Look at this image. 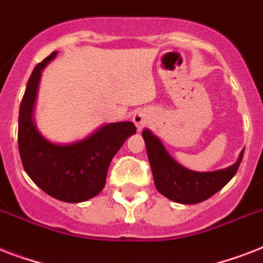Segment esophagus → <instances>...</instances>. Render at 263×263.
Returning <instances> with one entry per match:
<instances>
[{
  "instance_id": "34e87169",
  "label": "esophagus",
  "mask_w": 263,
  "mask_h": 263,
  "mask_svg": "<svg viewBox=\"0 0 263 263\" xmlns=\"http://www.w3.org/2000/svg\"><path fill=\"white\" fill-rule=\"evenodd\" d=\"M132 121L135 123L136 128L140 129V128H143L144 125H146V123H147V117H146V115H144L143 111H138V113H135L134 117H132Z\"/></svg>"
}]
</instances>
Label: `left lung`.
Returning <instances> with one entry per match:
<instances>
[{"instance_id":"8db88e82","label":"left lung","mask_w":263,"mask_h":263,"mask_svg":"<svg viewBox=\"0 0 263 263\" xmlns=\"http://www.w3.org/2000/svg\"><path fill=\"white\" fill-rule=\"evenodd\" d=\"M142 136L146 143L156 188L168 199L177 203H199L220 191L236 175L245 153L243 150L236 162L228 168L214 172H195L177 164L150 129H144Z\"/></svg>"}]
</instances>
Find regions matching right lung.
I'll list each match as a JSON object with an SVG mask.
<instances>
[{
    "label": "right lung",
    "mask_w": 263,
    "mask_h": 263,
    "mask_svg": "<svg viewBox=\"0 0 263 263\" xmlns=\"http://www.w3.org/2000/svg\"><path fill=\"white\" fill-rule=\"evenodd\" d=\"M55 55L53 51L39 63L28 79L18 111V153L23 168L41 190L55 199L78 203L102 191L110 161L136 127L131 121L106 124L71 144L45 139L35 127L32 111L42 69Z\"/></svg>",
    "instance_id": "obj_1"
}]
</instances>
